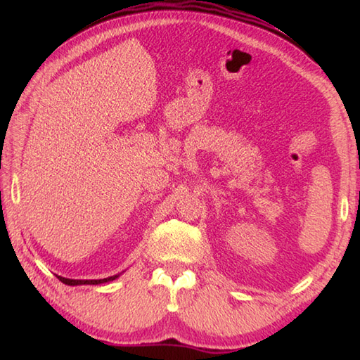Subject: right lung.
Instances as JSON below:
<instances>
[{
    "label": "right lung",
    "mask_w": 360,
    "mask_h": 360,
    "mask_svg": "<svg viewBox=\"0 0 360 360\" xmlns=\"http://www.w3.org/2000/svg\"><path fill=\"white\" fill-rule=\"evenodd\" d=\"M119 275H112V277L108 278H102V280H71V278H65V277H60L57 275V278L65 283V285H70V286H77V285H101V283H106V281H112L116 280Z\"/></svg>",
    "instance_id": "1"
}]
</instances>
